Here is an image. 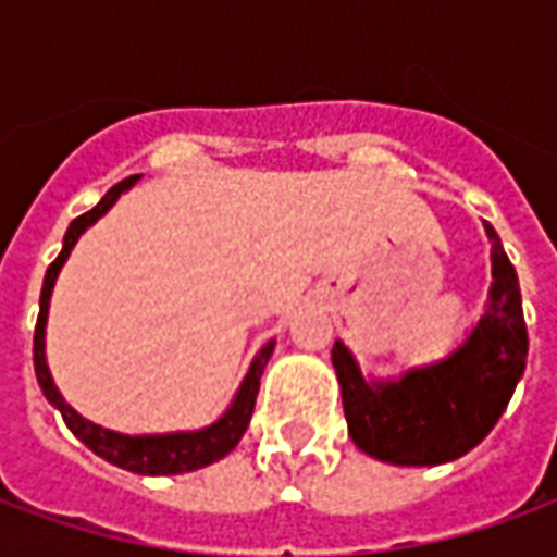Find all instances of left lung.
I'll return each mask as SVG.
<instances>
[{
    "label": "left lung",
    "instance_id": "8db88e82",
    "mask_svg": "<svg viewBox=\"0 0 557 557\" xmlns=\"http://www.w3.org/2000/svg\"><path fill=\"white\" fill-rule=\"evenodd\" d=\"M492 242L490 310L447 361L411 370L399 382L367 385L343 343L334 370L351 442L394 466H442L478 447L513 397L525 373L528 327L516 268L502 238Z\"/></svg>",
    "mask_w": 557,
    "mask_h": 557
}]
</instances>
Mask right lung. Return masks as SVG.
<instances>
[{
	"instance_id": "right-lung-1",
	"label": "right lung",
	"mask_w": 557,
	"mask_h": 557,
	"mask_svg": "<svg viewBox=\"0 0 557 557\" xmlns=\"http://www.w3.org/2000/svg\"><path fill=\"white\" fill-rule=\"evenodd\" d=\"M137 182V175H131L125 182L113 184L98 206L79 214L77 220H71V226L65 232V244H62V253L55 256L47 274H44V289H41V313H38V325H35V375H38V385H41L44 397L53 403L55 409L62 411L67 430L77 435L79 442L86 444L89 450H95L98 456H103L107 462L125 468V471H134V474H184V471H196V468H206L211 462H218L223 456L230 454L235 444L242 442L244 430L250 423V414H253L256 394H259V379H262V370H265L268 358L274 351V343L262 346V351L256 355L250 373L244 379V385L238 387V397L230 406V411L211 423L206 430L196 432H170V435H119V432L101 430L95 426L86 418H79L77 411L67 406L62 394L55 391L53 379H50V370H47V358H44V325H47V307H50V295H53V283L59 277V271L65 265L71 247L77 244V238L83 232L89 230L95 220L110 211L119 196L125 194L131 184Z\"/></svg>"
}]
</instances>
